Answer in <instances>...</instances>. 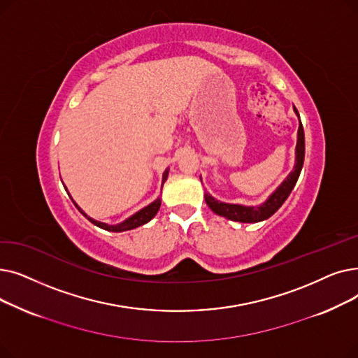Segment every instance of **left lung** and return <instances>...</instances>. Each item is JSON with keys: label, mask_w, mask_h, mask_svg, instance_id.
<instances>
[{"label": "left lung", "mask_w": 358, "mask_h": 358, "mask_svg": "<svg viewBox=\"0 0 358 358\" xmlns=\"http://www.w3.org/2000/svg\"><path fill=\"white\" fill-rule=\"evenodd\" d=\"M294 110L299 115L296 108H294ZM303 162H304V131H303V125H301V121H300L299 132H297L294 170L287 176V179L281 183L280 188L268 198V201L264 203V206H261V207H243V206H236V203H224V202H218L217 199H214L208 194L206 195V202L208 203V207L215 214L223 215V217H226L229 220H233V221H239V223H258V221L266 220L282 206L284 201L288 198V195H290V192L293 191L294 185H296L299 176H300Z\"/></svg>", "instance_id": "8db88e82"}]
</instances>
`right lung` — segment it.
<instances>
[{
	"label": "right lung",
	"mask_w": 358,
	"mask_h": 358,
	"mask_svg": "<svg viewBox=\"0 0 358 358\" xmlns=\"http://www.w3.org/2000/svg\"><path fill=\"white\" fill-rule=\"evenodd\" d=\"M166 178H167V170H166L164 175H163V182L166 180ZM160 203H162V201H160V198H159V199H156L155 202H151L150 206H147L145 208H143L141 211H138L137 214H134L132 217H129L128 220H125L124 223L116 224V226H109V224H105V223H100V221H96V220H93V218H90V217H87L86 214H84V213L81 211V208L77 207V203H76V207H77L84 215H86L87 220H90L94 226H97V227H100V229L108 230V231H125V230H131V229H135V227H138V226H143V224L148 223V221L157 214V211H159V208H160Z\"/></svg>",
	"instance_id": "add662e5"
}]
</instances>
